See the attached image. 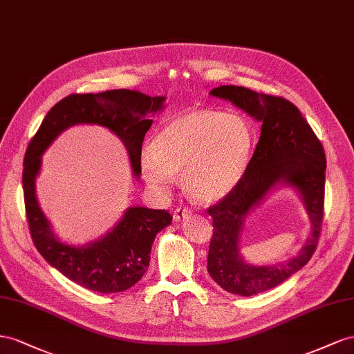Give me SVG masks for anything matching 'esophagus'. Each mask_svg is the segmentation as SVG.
Segmentation results:
<instances>
[{
	"label": "esophagus",
	"instance_id": "1",
	"mask_svg": "<svg viewBox=\"0 0 354 354\" xmlns=\"http://www.w3.org/2000/svg\"><path fill=\"white\" fill-rule=\"evenodd\" d=\"M189 214H191V210L188 207H176L174 210V219L175 221H180V219L187 218Z\"/></svg>",
	"mask_w": 354,
	"mask_h": 354
}]
</instances>
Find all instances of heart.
I'll return each instance as SVG.
<instances>
[{
  "label": "heart",
  "mask_w": 354,
  "mask_h": 354,
  "mask_svg": "<svg viewBox=\"0 0 354 354\" xmlns=\"http://www.w3.org/2000/svg\"><path fill=\"white\" fill-rule=\"evenodd\" d=\"M255 145L252 124L240 114L194 109L158 130L153 148L140 154L145 183L167 193L174 176H183L185 193L212 203L233 191L246 174Z\"/></svg>",
  "instance_id": "b5f03b06"
}]
</instances>
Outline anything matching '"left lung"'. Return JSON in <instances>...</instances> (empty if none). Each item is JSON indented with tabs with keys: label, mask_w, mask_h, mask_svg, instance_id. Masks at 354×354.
Returning a JSON list of instances; mask_svg holds the SVG:
<instances>
[{
	"label": "left lung",
	"mask_w": 354,
	"mask_h": 354,
	"mask_svg": "<svg viewBox=\"0 0 354 354\" xmlns=\"http://www.w3.org/2000/svg\"><path fill=\"white\" fill-rule=\"evenodd\" d=\"M210 95L230 100L261 123V136L246 174L230 194L207 209L214 219L209 274L230 294L250 297L276 288L315 254L325 203L326 157L313 129L288 99L240 86H219ZM279 185L299 191L312 221L310 236L299 255L289 261L276 266L249 265L238 250L244 219Z\"/></svg>",
	"instance_id": "1"
}]
</instances>
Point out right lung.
<instances>
[{
    "label": "right lung",
    "instance_id": "obj_1",
    "mask_svg": "<svg viewBox=\"0 0 354 354\" xmlns=\"http://www.w3.org/2000/svg\"><path fill=\"white\" fill-rule=\"evenodd\" d=\"M165 100V96L151 97L138 90L126 88L106 90L96 95H69L48 111L28 145L22 184L34 245L50 266L86 289L114 294L138 283L148 270L151 246L157 233L171 224V216L167 210L133 206L124 212L118 224L104 237L84 246L64 243L55 236L35 196L41 156L68 127L99 124L123 140L133 174L139 176L142 142L153 124L148 115L163 109Z\"/></svg>",
    "mask_w": 354,
    "mask_h": 354
}]
</instances>
